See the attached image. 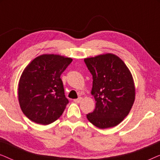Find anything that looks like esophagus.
Instances as JSON below:
<instances>
[{
  "mask_svg": "<svg viewBox=\"0 0 160 160\" xmlns=\"http://www.w3.org/2000/svg\"><path fill=\"white\" fill-rule=\"evenodd\" d=\"M82 98H81V97H79V98H78L77 99H75L73 100L74 102H80L81 101H82Z\"/></svg>",
  "mask_w": 160,
  "mask_h": 160,
  "instance_id": "34e87169",
  "label": "esophagus"
}]
</instances>
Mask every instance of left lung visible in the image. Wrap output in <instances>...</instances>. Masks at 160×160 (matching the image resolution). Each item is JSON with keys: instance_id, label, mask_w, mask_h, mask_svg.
I'll return each mask as SVG.
<instances>
[{"instance_id": "left-lung-1", "label": "left lung", "mask_w": 160, "mask_h": 160, "mask_svg": "<svg viewBox=\"0 0 160 160\" xmlns=\"http://www.w3.org/2000/svg\"><path fill=\"white\" fill-rule=\"evenodd\" d=\"M92 75L95 108L87 119L100 129L117 126L130 113L135 89L130 70L119 57L106 54L84 59Z\"/></svg>"}]
</instances>
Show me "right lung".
<instances>
[{
    "label": "right lung",
    "mask_w": 160,
    "mask_h": 160,
    "mask_svg": "<svg viewBox=\"0 0 160 160\" xmlns=\"http://www.w3.org/2000/svg\"><path fill=\"white\" fill-rule=\"evenodd\" d=\"M72 60L58 54H43L25 68L19 82L18 98L28 119L46 125L62 114L69 101L60 76Z\"/></svg>",
    "instance_id": "1"
}]
</instances>
